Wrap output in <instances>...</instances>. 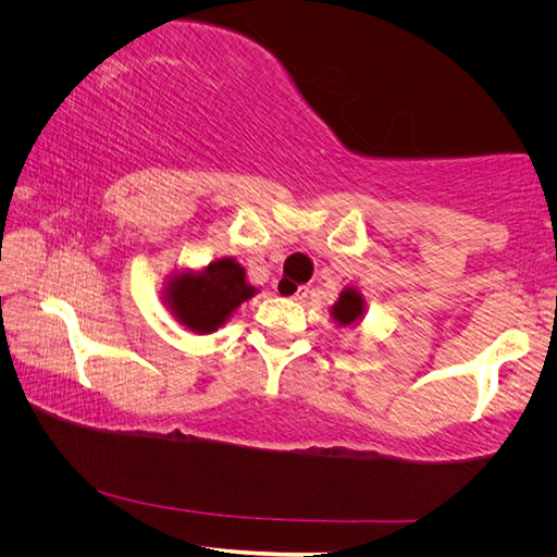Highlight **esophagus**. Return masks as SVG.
Returning a JSON list of instances; mask_svg holds the SVG:
<instances>
[{
	"label": "esophagus",
	"mask_w": 557,
	"mask_h": 557,
	"mask_svg": "<svg viewBox=\"0 0 557 557\" xmlns=\"http://www.w3.org/2000/svg\"><path fill=\"white\" fill-rule=\"evenodd\" d=\"M278 293H281L283 297H290V299H295V301H301V299H307L309 288H307V285H297V288L288 295V285H285V281H278Z\"/></svg>",
	"instance_id": "esophagus-1"
}]
</instances>
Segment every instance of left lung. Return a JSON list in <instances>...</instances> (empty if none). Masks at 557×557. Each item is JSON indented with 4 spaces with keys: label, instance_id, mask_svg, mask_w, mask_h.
<instances>
[{
    "label": "left lung",
    "instance_id": "1",
    "mask_svg": "<svg viewBox=\"0 0 557 557\" xmlns=\"http://www.w3.org/2000/svg\"><path fill=\"white\" fill-rule=\"evenodd\" d=\"M364 315V301L362 295L356 288H346L339 295V301L332 307V318L336 320L339 325H352L358 323V320Z\"/></svg>",
    "mask_w": 557,
    "mask_h": 557
}]
</instances>
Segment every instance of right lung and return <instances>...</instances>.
Listing matches in <instances>:
<instances>
[{"instance_id": "obj_1", "label": "right lung", "mask_w": 557, "mask_h": 557, "mask_svg": "<svg viewBox=\"0 0 557 557\" xmlns=\"http://www.w3.org/2000/svg\"><path fill=\"white\" fill-rule=\"evenodd\" d=\"M252 295L256 288L246 283L244 267L232 258L215 260L199 274L174 276L164 288L166 307L178 323L197 334L221 327L232 311Z\"/></svg>"}]
</instances>
